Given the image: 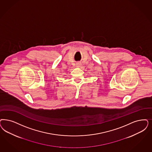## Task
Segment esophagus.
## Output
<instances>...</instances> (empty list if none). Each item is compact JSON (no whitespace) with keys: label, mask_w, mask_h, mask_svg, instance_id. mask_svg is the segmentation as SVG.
Masks as SVG:
<instances>
[{"label":"esophagus","mask_w":152,"mask_h":152,"mask_svg":"<svg viewBox=\"0 0 152 152\" xmlns=\"http://www.w3.org/2000/svg\"><path fill=\"white\" fill-rule=\"evenodd\" d=\"M76 66H77V67H79V66H80V64H79V63H77V64H76Z\"/></svg>","instance_id":"esophagus-1"}]
</instances>
